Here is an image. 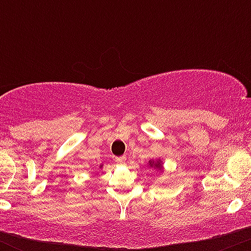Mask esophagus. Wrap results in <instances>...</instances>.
I'll return each mask as SVG.
<instances>
[{
	"mask_svg": "<svg viewBox=\"0 0 251 251\" xmlns=\"http://www.w3.org/2000/svg\"><path fill=\"white\" fill-rule=\"evenodd\" d=\"M116 163L120 164H125L126 163V156H119V158H115Z\"/></svg>",
	"mask_w": 251,
	"mask_h": 251,
	"instance_id": "34e87169",
	"label": "esophagus"
}]
</instances>
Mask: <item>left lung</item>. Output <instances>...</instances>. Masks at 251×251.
<instances>
[{
    "label": "left lung",
    "instance_id": "1",
    "mask_svg": "<svg viewBox=\"0 0 251 251\" xmlns=\"http://www.w3.org/2000/svg\"><path fill=\"white\" fill-rule=\"evenodd\" d=\"M148 166L149 168L154 169V170H160L163 171V163H161L160 159H156V160H154V159H151V160L148 161Z\"/></svg>",
    "mask_w": 251,
    "mask_h": 251
}]
</instances>
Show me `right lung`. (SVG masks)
Segmentation results:
<instances>
[{"instance_id": "right-lung-1", "label": "right lung", "mask_w": 251, "mask_h": 251, "mask_svg": "<svg viewBox=\"0 0 251 251\" xmlns=\"http://www.w3.org/2000/svg\"><path fill=\"white\" fill-rule=\"evenodd\" d=\"M100 168H103V165H100Z\"/></svg>"}]
</instances>
